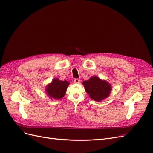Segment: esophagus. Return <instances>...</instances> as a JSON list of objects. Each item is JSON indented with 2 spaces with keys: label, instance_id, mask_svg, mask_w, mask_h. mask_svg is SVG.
Segmentation results:
<instances>
[{
  "label": "esophagus",
  "instance_id": "esophagus-1",
  "mask_svg": "<svg viewBox=\"0 0 153 153\" xmlns=\"http://www.w3.org/2000/svg\"><path fill=\"white\" fill-rule=\"evenodd\" d=\"M73 82L74 83H75V84H78V83H80V80L78 79V78H75Z\"/></svg>",
  "mask_w": 153,
  "mask_h": 153
}]
</instances>
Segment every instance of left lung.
Wrapping results in <instances>:
<instances>
[{"label":"left lung","instance_id":"obj_1","mask_svg":"<svg viewBox=\"0 0 153 153\" xmlns=\"http://www.w3.org/2000/svg\"><path fill=\"white\" fill-rule=\"evenodd\" d=\"M82 84L90 98L96 101L107 98L112 91V85L110 83L96 76H91L89 80L83 82Z\"/></svg>","mask_w":153,"mask_h":153}]
</instances>
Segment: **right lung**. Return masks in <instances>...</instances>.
I'll return each mask as SVG.
<instances>
[{
	"label": "right lung",
	"mask_w": 153,
	"mask_h": 153,
	"mask_svg": "<svg viewBox=\"0 0 153 153\" xmlns=\"http://www.w3.org/2000/svg\"><path fill=\"white\" fill-rule=\"evenodd\" d=\"M69 82L64 80H60L58 78H55L48 84L45 88L46 94L51 100H60L66 94Z\"/></svg>",
	"instance_id": "add662e5"
}]
</instances>
